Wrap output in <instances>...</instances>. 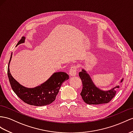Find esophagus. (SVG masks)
I'll list each match as a JSON object with an SVG mask.
<instances>
[{"label":"esophagus","mask_w":133,"mask_h":133,"mask_svg":"<svg viewBox=\"0 0 133 133\" xmlns=\"http://www.w3.org/2000/svg\"><path fill=\"white\" fill-rule=\"evenodd\" d=\"M76 69H77V67L75 65H74L71 67V69L70 70V74L71 76H75L76 75H77Z\"/></svg>","instance_id":"esophagus-1"}]
</instances>
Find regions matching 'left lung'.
<instances>
[{
	"instance_id": "left-lung-1",
	"label": "left lung",
	"mask_w": 133,
	"mask_h": 133,
	"mask_svg": "<svg viewBox=\"0 0 133 133\" xmlns=\"http://www.w3.org/2000/svg\"><path fill=\"white\" fill-rule=\"evenodd\" d=\"M79 77L83 84V89L80 93L83 101L89 104H99L107 103L113 98L119 86L112 88L111 90L104 91L95 86L89 75L84 69L79 73ZM123 80L122 79L121 83Z\"/></svg>"
}]
</instances>
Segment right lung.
<instances>
[{"mask_svg":"<svg viewBox=\"0 0 133 133\" xmlns=\"http://www.w3.org/2000/svg\"><path fill=\"white\" fill-rule=\"evenodd\" d=\"M25 40V37H22L16 46L24 43ZM12 57V54L9 61L7 73L12 89L17 96L27 104L35 106L48 105L55 101L62 83L69 79V76L64 72H55L40 85L34 88H26L19 84L10 73L9 67Z\"/></svg>","mask_w":133,"mask_h":133,"instance_id":"right-lung-1","label":"right lung"}]
</instances>
